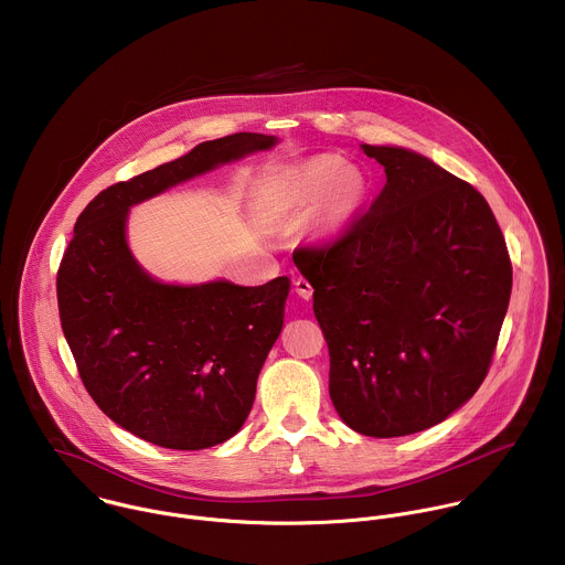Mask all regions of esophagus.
Here are the masks:
<instances>
[{
    "label": "esophagus",
    "mask_w": 565,
    "mask_h": 565,
    "mask_svg": "<svg viewBox=\"0 0 565 565\" xmlns=\"http://www.w3.org/2000/svg\"><path fill=\"white\" fill-rule=\"evenodd\" d=\"M294 287H296V294H298L300 298H305V300H309V298L313 296V287H311V282H309L307 278H302V276H298V278L294 280Z\"/></svg>",
    "instance_id": "34e87169"
}]
</instances>
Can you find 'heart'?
Instances as JSON below:
<instances>
[{"label": "heart", "mask_w": 565, "mask_h": 565, "mask_svg": "<svg viewBox=\"0 0 565 565\" xmlns=\"http://www.w3.org/2000/svg\"><path fill=\"white\" fill-rule=\"evenodd\" d=\"M287 186L300 204L322 200L323 228L334 233L348 224L361 204L365 180L356 167L343 164L337 157H318L296 167Z\"/></svg>", "instance_id": "obj_1"}]
</instances>
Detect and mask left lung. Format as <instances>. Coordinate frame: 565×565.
<instances>
[{
	"mask_svg": "<svg viewBox=\"0 0 565 565\" xmlns=\"http://www.w3.org/2000/svg\"><path fill=\"white\" fill-rule=\"evenodd\" d=\"M385 167L372 206L294 263L313 285L330 401L370 437L444 422L489 372L511 258L483 195L411 150L361 146Z\"/></svg>",
	"mask_w": 565,
	"mask_h": 565,
	"instance_id": "left-lung-1",
	"label": "left lung"
}]
</instances>
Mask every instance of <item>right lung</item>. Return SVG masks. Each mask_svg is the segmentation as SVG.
I'll list each match as a JSON object with an SVG mask.
<instances>
[{
	"label": "right lung",
	"mask_w": 565,
	"mask_h": 565,
	"mask_svg": "<svg viewBox=\"0 0 565 565\" xmlns=\"http://www.w3.org/2000/svg\"><path fill=\"white\" fill-rule=\"evenodd\" d=\"M274 143L237 132L110 184L86 204L63 254L58 313L82 385L115 424L150 444L202 450L242 428L282 328L289 278L260 287L157 282L126 245L128 209Z\"/></svg>",
	"instance_id": "add662e5"
}]
</instances>
